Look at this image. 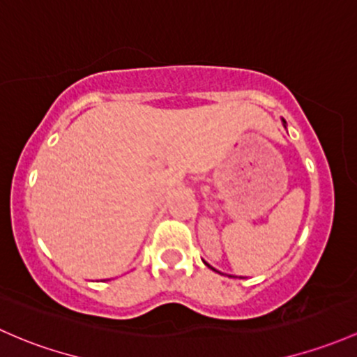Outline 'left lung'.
Returning a JSON list of instances; mask_svg holds the SVG:
<instances>
[{
	"label": "left lung",
	"mask_w": 357,
	"mask_h": 357,
	"mask_svg": "<svg viewBox=\"0 0 357 357\" xmlns=\"http://www.w3.org/2000/svg\"><path fill=\"white\" fill-rule=\"evenodd\" d=\"M282 123H284V126H286V119H282ZM204 264H205V265H207V267H210V265L207 264V261H204ZM210 268H212V270H215V268H213V267H210Z\"/></svg>",
	"instance_id": "left-lung-1"
}]
</instances>
